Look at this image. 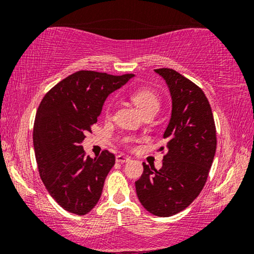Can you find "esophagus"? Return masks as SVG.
Segmentation results:
<instances>
[{"label":"esophagus","mask_w":254,"mask_h":254,"mask_svg":"<svg viewBox=\"0 0 254 254\" xmlns=\"http://www.w3.org/2000/svg\"><path fill=\"white\" fill-rule=\"evenodd\" d=\"M129 157H128V156H126V155H124V154H120V155H118L117 157H116V161L118 162V163H126V162H128L129 161Z\"/></svg>","instance_id":"1"}]
</instances>
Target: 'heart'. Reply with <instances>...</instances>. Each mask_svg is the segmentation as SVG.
<instances>
[{"label":"heart","mask_w":254,"mask_h":254,"mask_svg":"<svg viewBox=\"0 0 254 254\" xmlns=\"http://www.w3.org/2000/svg\"><path fill=\"white\" fill-rule=\"evenodd\" d=\"M129 97L131 102L135 104V106L141 111L143 116L147 114H156L159 111L161 107V100L157 93H156L152 89L149 88H137L131 90L129 93ZM106 116H110L111 110L110 106L107 107L105 111ZM131 138L127 137L126 142H130Z\"/></svg>","instance_id":"b5f03b06"}]
</instances>
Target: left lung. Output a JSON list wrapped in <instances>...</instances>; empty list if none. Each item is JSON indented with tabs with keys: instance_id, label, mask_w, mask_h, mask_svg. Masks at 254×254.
I'll list each match as a JSON object with an SVG mask.
<instances>
[{
	"instance_id": "left-lung-1",
	"label": "left lung",
	"mask_w": 254,
	"mask_h": 254,
	"mask_svg": "<svg viewBox=\"0 0 254 254\" xmlns=\"http://www.w3.org/2000/svg\"><path fill=\"white\" fill-rule=\"evenodd\" d=\"M172 98L171 119L164 131L163 166L143 163L135 182L138 200L152 215L169 217L190 206L202 190L216 151V128L206 95L196 84L170 68L155 69Z\"/></svg>"
}]
</instances>
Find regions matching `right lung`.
Masks as SVG:
<instances>
[{
    "label": "right lung",
    "mask_w": 254,
    "mask_h": 254,
    "mask_svg": "<svg viewBox=\"0 0 254 254\" xmlns=\"http://www.w3.org/2000/svg\"><path fill=\"white\" fill-rule=\"evenodd\" d=\"M133 76L76 71L53 86L38 107L33 147L40 178L51 196L69 213L88 214L100 199L116 156L104 150L91 158L81 144L107 96Z\"/></svg>",
    "instance_id": "1"
}]
</instances>
